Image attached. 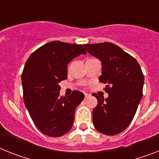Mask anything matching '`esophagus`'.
Returning <instances> with one entry per match:
<instances>
[{"label":"esophagus","instance_id":"34e87169","mask_svg":"<svg viewBox=\"0 0 159 159\" xmlns=\"http://www.w3.org/2000/svg\"><path fill=\"white\" fill-rule=\"evenodd\" d=\"M89 96H90L89 94L84 93V98H85V99H87V98H88V97H89Z\"/></svg>","mask_w":159,"mask_h":159}]
</instances>
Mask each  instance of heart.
Here are the masks:
<instances>
[{"label":"heart","mask_w":159,"mask_h":159,"mask_svg":"<svg viewBox=\"0 0 159 159\" xmlns=\"http://www.w3.org/2000/svg\"><path fill=\"white\" fill-rule=\"evenodd\" d=\"M95 60V58H92V57H90V58H88L86 60V62H88V61H90V60Z\"/></svg>","instance_id":"obj_1"}]
</instances>
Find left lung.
I'll use <instances>...</instances> for the list:
<instances>
[{
    "label": "left lung",
    "mask_w": 159,
    "mask_h": 159,
    "mask_svg": "<svg viewBox=\"0 0 159 159\" xmlns=\"http://www.w3.org/2000/svg\"><path fill=\"white\" fill-rule=\"evenodd\" d=\"M87 51L102 61L99 82L106 84L107 99L94 96L98 104L92 111L93 124L106 135H116L128 127L143 96L144 75L135 58L119 46L103 42L84 44Z\"/></svg>",
    "instance_id": "obj_1"
}]
</instances>
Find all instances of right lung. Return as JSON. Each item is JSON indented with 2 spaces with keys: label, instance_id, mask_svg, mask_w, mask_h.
I'll use <instances>...</instances> for the list:
<instances>
[{
  "label": "right lung",
  "instance_id": "obj_1",
  "mask_svg": "<svg viewBox=\"0 0 159 159\" xmlns=\"http://www.w3.org/2000/svg\"><path fill=\"white\" fill-rule=\"evenodd\" d=\"M81 54H87L82 44L52 41L33 52L25 64L24 102L35 126L49 137H60L71 130L75 108L84 100L78 91L67 98L59 97V83L67 79V64Z\"/></svg>",
  "mask_w": 159,
  "mask_h": 159
}]
</instances>
